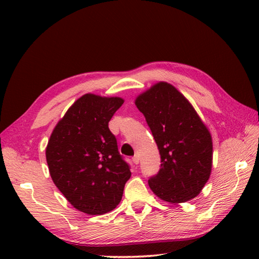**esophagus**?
I'll return each mask as SVG.
<instances>
[{
    "instance_id": "obj_1",
    "label": "esophagus",
    "mask_w": 259,
    "mask_h": 259,
    "mask_svg": "<svg viewBox=\"0 0 259 259\" xmlns=\"http://www.w3.org/2000/svg\"><path fill=\"white\" fill-rule=\"evenodd\" d=\"M139 160H140V159H139V156H137V155L133 158V162H134L135 164H138V163H139Z\"/></svg>"
}]
</instances>
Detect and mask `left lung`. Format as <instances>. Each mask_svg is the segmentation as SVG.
<instances>
[{"label":"left lung","instance_id":"left-lung-1","mask_svg":"<svg viewBox=\"0 0 259 259\" xmlns=\"http://www.w3.org/2000/svg\"><path fill=\"white\" fill-rule=\"evenodd\" d=\"M161 158L159 172L148 181L169 203L191 200L211 174L212 138L195 108L177 88L160 81L136 98Z\"/></svg>","mask_w":259,"mask_h":259}]
</instances>
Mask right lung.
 <instances>
[{"mask_svg":"<svg viewBox=\"0 0 259 259\" xmlns=\"http://www.w3.org/2000/svg\"><path fill=\"white\" fill-rule=\"evenodd\" d=\"M124 100L85 93L54 126L46 157L54 185L79 211L103 214L119 205L129 166L108 123Z\"/></svg>","mask_w":259,"mask_h":259,"instance_id":"1","label":"right lung"}]
</instances>
